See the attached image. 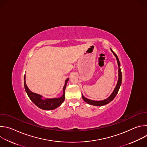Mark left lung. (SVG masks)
I'll return each instance as SVG.
<instances>
[{
    "label": "left lung",
    "instance_id": "1",
    "mask_svg": "<svg viewBox=\"0 0 147 147\" xmlns=\"http://www.w3.org/2000/svg\"><path fill=\"white\" fill-rule=\"evenodd\" d=\"M111 50L112 51V52L113 53V55H115V56L116 58L117 61V64H118V67H119V78H118V81L117 82V84L114 90V91H113V92L112 93V94L106 99H104L103 100H92L89 99H87L86 98H85L84 96H83V95L82 94V98L83 99V100H84L85 102H86L87 103L90 104V105H94V106H97V107H100V106H103L105 105L108 104L110 102H111L116 96L120 87L121 86V80H122V75H121V71L120 70V61L119 60V58L117 57V56L116 55V54L112 51V49L111 48Z\"/></svg>",
    "mask_w": 147,
    "mask_h": 147
}]
</instances>
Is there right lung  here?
<instances>
[{
	"label": "right lung",
	"instance_id": "1",
	"mask_svg": "<svg viewBox=\"0 0 147 147\" xmlns=\"http://www.w3.org/2000/svg\"><path fill=\"white\" fill-rule=\"evenodd\" d=\"M68 80H69V78H67L66 80L65 84L63 87V95L61 97L58 98H51V99H42V96L31 92L26 85V75H24V88L28 97L36 106H37L38 108H40L41 109L47 110V111L53 110L59 107L60 105L64 102L65 99V91L66 88V85H67V82Z\"/></svg>",
	"mask_w": 147,
	"mask_h": 147
}]
</instances>
